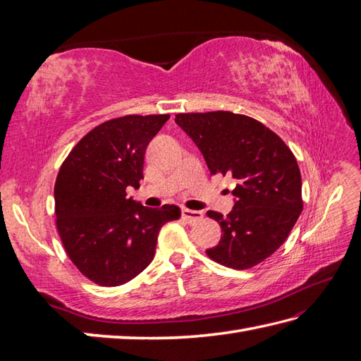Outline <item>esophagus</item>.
Segmentation results:
<instances>
[{
    "mask_svg": "<svg viewBox=\"0 0 361 361\" xmlns=\"http://www.w3.org/2000/svg\"><path fill=\"white\" fill-rule=\"evenodd\" d=\"M181 217L185 219L188 224H194V221H198V220H202L203 219V212H200V211H192V209H188V208H185L181 211Z\"/></svg>",
    "mask_w": 361,
    "mask_h": 361,
    "instance_id": "1",
    "label": "esophagus"
}]
</instances>
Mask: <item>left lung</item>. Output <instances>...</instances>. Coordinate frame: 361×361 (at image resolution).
I'll list each match as a JSON object with an SVG mask.
<instances>
[{"label": "left lung", "instance_id": "left-lung-1", "mask_svg": "<svg viewBox=\"0 0 361 361\" xmlns=\"http://www.w3.org/2000/svg\"><path fill=\"white\" fill-rule=\"evenodd\" d=\"M175 122L192 137L211 175L235 181V203L219 221V245L206 250L214 262L247 270L286 242L302 212L301 172L293 152L262 122L233 111L178 113Z\"/></svg>", "mask_w": 361, "mask_h": 361}]
</instances>
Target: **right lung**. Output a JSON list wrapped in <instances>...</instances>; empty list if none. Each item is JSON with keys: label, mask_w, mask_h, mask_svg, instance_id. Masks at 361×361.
I'll list each match as a JSON object with an SVG mask.
<instances>
[{"label": "right lung", "mask_w": 361, "mask_h": 361, "mask_svg": "<svg viewBox=\"0 0 361 361\" xmlns=\"http://www.w3.org/2000/svg\"><path fill=\"white\" fill-rule=\"evenodd\" d=\"M169 114L105 121L74 145L54 186L56 225L68 257L91 282L126 283L149 267L159 229L180 208H145L127 198L140 188L144 153Z\"/></svg>", "instance_id": "obj_1"}]
</instances>
